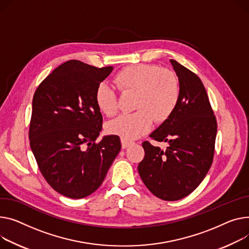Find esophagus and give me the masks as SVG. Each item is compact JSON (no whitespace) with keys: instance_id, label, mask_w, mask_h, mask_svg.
I'll return each mask as SVG.
<instances>
[{"instance_id":"34e87169","label":"esophagus","mask_w":249,"mask_h":249,"mask_svg":"<svg viewBox=\"0 0 249 249\" xmlns=\"http://www.w3.org/2000/svg\"><path fill=\"white\" fill-rule=\"evenodd\" d=\"M133 143H134V142H133V141H131V140H127V139H124V138H122V139H121V144H122V148H123V149L127 148L128 146L132 145Z\"/></svg>"}]
</instances>
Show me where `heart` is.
I'll return each mask as SVG.
<instances>
[{
    "label": "heart",
    "instance_id": "b5f03b06",
    "mask_svg": "<svg viewBox=\"0 0 249 249\" xmlns=\"http://www.w3.org/2000/svg\"><path fill=\"white\" fill-rule=\"evenodd\" d=\"M114 83L121 93L134 92V113L124 114L110 121L109 133L124 139H136L151 129L153 121H166L180 98L179 80L174 72L155 64H135L122 69ZM95 102L102 113L112 117L118 112L115 89L102 82L96 88Z\"/></svg>",
    "mask_w": 249,
    "mask_h": 249
}]
</instances>
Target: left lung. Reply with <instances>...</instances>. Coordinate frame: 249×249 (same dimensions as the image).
I'll list each match as a JSON object with an SVG mask.
<instances>
[{
	"label": "left lung",
	"mask_w": 249,
	"mask_h": 249,
	"mask_svg": "<svg viewBox=\"0 0 249 249\" xmlns=\"http://www.w3.org/2000/svg\"><path fill=\"white\" fill-rule=\"evenodd\" d=\"M180 86L176 109L150 134L167 142L166 150L144 141L139 175L146 187L162 200L186 197L199 185L213 161L217 122L200 78L175 60H170Z\"/></svg>",
	"instance_id": "obj_1"
}]
</instances>
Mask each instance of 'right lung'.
<instances>
[{
  "instance_id": "right-lung-1",
  "label": "right lung",
  "mask_w": 249,
  "mask_h": 249,
  "mask_svg": "<svg viewBox=\"0 0 249 249\" xmlns=\"http://www.w3.org/2000/svg\"><path fill=\"white\" fill-rule=\"evenodd\" d=\"M113 67L78 60L60 65L38 86L32 104L30 146L38 167L58 193L80 199L96 191L121 149L117 135L97 142L103 118L97 86Z\"/></svg>"
}]
</instances>
